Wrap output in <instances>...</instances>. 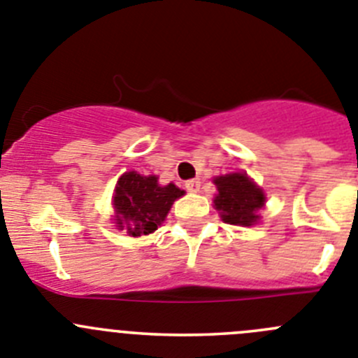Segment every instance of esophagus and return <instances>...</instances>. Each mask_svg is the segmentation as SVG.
<instances>
[{"label": "esophagus", "mask_w": 358, "mask_h": 358, "mask_svg": "<svg viewBox=\"0 0 358 358\" xmlns=\"http://www.w3.org/2000/svg\"><path fill=\"white\" fill-rule=\"evenodd\" d=\"M199 187H201V182H199V178H192V180H187V182H185V189L189 190V192H198Z\"/></svg>", "instance_id": "esophagus-1"}]
</instances>
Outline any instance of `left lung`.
<instances>
[{
    "instance_id": "left-lung-1",
    "label": "left lung",
    "mask_w": 358,
    "mask_h": 358,
    "mask_svg": "<svg viewBox=\"0 0 358 358\" xmlns=\"http://www.w3.org/2000/svg\"><path fill=\"white\" fill-rule=\"evenodd\" d=\"M217 194L213 206L220 219L233 226H252L259 220V210L265 206V192L245 173L215 176Z\"/></svg>"
}]
</instances>
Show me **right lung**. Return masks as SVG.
<instances>
[{"label":"right lung","instance_id":"1","mask_svg":"<svg viewBox=\"0 0 358 358\" xmlns=\"http://www.w3.org/2000/svg\"><path fill=\"white\" fill-rule=\"evenodd\" d=\"M185 194L175 183L160 185L155 175L127 171L115 189V224L130 236L150 235L164 222L173 203Z\"/></svg>","mask_w":358,"mask_h":358}]
</instances>
